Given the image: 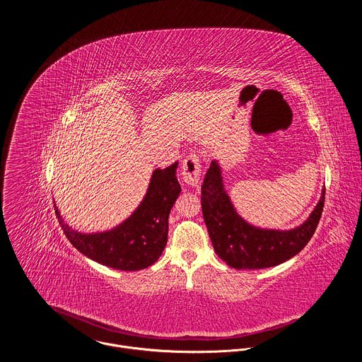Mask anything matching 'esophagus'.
<instances>
[{
	"label": "esophagus",
	"instance_id": "obj_1",
	"mask_svg": "<svg viewBox=\"0 0 362 362\" xmlns=\"http://www.w3.org/2000/svg\"><path fill=\"white\" fill-rule=\"evenodd\" d=\"M200 173H202L200 156H199V154H189V156L183 160V165H182V170H180L182 182L186 186L199 187Z\"/></svg>",
	"mask_w": 362,
	"mask_h": 362
}]
</instances>
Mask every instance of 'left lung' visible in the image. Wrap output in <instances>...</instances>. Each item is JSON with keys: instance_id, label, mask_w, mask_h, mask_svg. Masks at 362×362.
Instances as JSON below:
<instances>
[{"instance_id": "left-lung-1", "label": "left lung", "mask_w": 362, "mask_h": 362, "mask_svg": "<svg viewBox=\"0 0 362 362\" xmlns=\"http://www.w3.org/2000/svg\"><path fill=\"white\" fill-rule=\"evenodd\" d=\"M325 200L322 192L314 212L292 230L259 229L245 222L225 192L221 168L211 163L202 185V214L215 252L235 269L276 267L299 253L311 240L320 223Z\"/></svg>"}]
</instances>
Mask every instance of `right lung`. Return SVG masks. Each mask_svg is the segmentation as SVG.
I'll use <instances>...</instances> for the list:
<instances>
[{
  "instance_id": "add662e5",
  "label": "right lung",
  "mask_w": 362,
  "mask_h": 362,
  "mask_svg": "<svg viewBox=\"0 0 362 362\" xmlns=\"http://www.w3.org/2000/svg\"><path fill=\"white\" fill-rule=\"evenodd\" d=\"M176 169L177 162L154 170L139 208L112 230L88 235L73 230L54 204L64 235L77 250L105 267L140 271L153 265L168 243L169 214L180 193Z\"/></svg>"
}]
</instances>
